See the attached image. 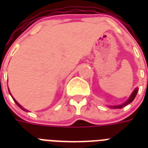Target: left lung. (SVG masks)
Listing matches in <instances>:
<instances>
[{
    "instance_id": "1",
    "label": "left lung",
    "mask_w": 148,
    "mask_h": 148,
    "mask_svg": "<svg viewBox=\"0 0 148 148\" xmlns=\"http://www.w3.org/2000/svg\"><path fill=\"white\" fill-rule=\"evenodd\" d=\"M138 88H135V90H134L133 92H132V94H131V95L130 96V97H129L128 99H127V101L125 102V103H124L123 104H121V105H117V106H110V108H122L123 107H124V106H126L127 104H128V103H131L132 101L134 100V98H135L136 95H137V93H138Z\"/></svg>"
}]
</instances>
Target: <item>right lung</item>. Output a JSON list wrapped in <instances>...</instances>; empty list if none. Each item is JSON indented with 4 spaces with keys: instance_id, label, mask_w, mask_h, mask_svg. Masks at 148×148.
<instances>
[{
    "instance_id": "1",
    "label": "right lung",
    "mask_w": 148,
    "mask_h": 148,
    "mask_svg": "<svg viewBox=\"0 0 148 148\" xmlns=\"http://www.w3.org/2000/svg\"><path fill=\"white\" fill-rule=\"evenodd\" d=\"M9 93H10V91H9ZM11 97H12V96H11ZM12 98H13V100H14V102H15V103H16V104H17V106H18V107H19V108H21L22 110H25V111H26V110H25V109H24V108H22V106H21V105H20L19 103H17V101H16V100H15V99H14V97H12Z\"/></svg>"
}]
</instances>
